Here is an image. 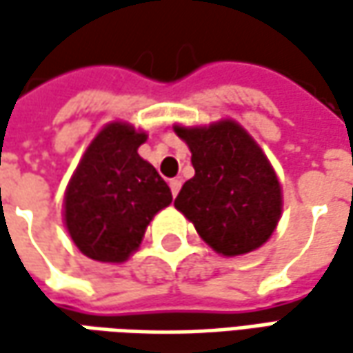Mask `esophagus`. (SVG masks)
I'll return each instance as SVG.
<instances>
[{
  "label": "esophagus",
  "mask_w": 353,
  "mask_h": 353,
  "mask_svg": "<svg viewBox=\"0 0 353 353\" xmlns=\"http://www.w3.org/2000/svg\"><path fill=\"white\" fill-rule=\"evenodd\" d=\"M170 186V192H172V196H176L179 194V190H181V181L179 179H172L169 183Z\"/></svg>",
  "instance_id": "1"
}]
</instances>
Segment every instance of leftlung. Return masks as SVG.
I'll use <instances>...</instances> for the list:
<instances>
[{
	"mask_svg": "<svg viewBox=\"0 0 353 353\" xmlns=\"http://www.w3.org/2000/svg\"><path fill=\"white\" fill-rule=\"evenodd\" d=\"M192 153L194 176L174 200L200 237L225 257L261 248L277 228L283 196L261 147L234 119L174 125Z\"/></svg>",
	"mask_w": 353,
	"mask_h": 353,
	"instance_id": "1",
	"label": "left lung"
}]
</instances>
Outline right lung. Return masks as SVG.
<instances>
[{"mask_svg":"<svg viewBox=\"0 0 353 353\" xmlns=\"http://www.w3.org/2000/svg\"><path fill=\"white\" fill-rule=\"evenodd\" d=\"M147 133L123 121L94 137L64 194V222L76 248L102 263H121L139 248L157 212L172 194L137 149Z\"/></svg>","mask_w":353,"mask_h":353,"instance_id":"1","label":"right lung"}]
</instances>
